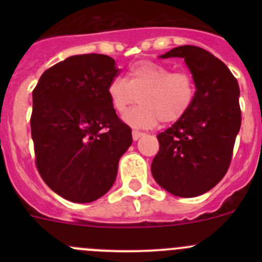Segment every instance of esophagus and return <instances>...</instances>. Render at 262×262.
I'll use <instances>...</instances> for the list:
<instances>
[{
  "label": "esophagus",
  "instance_id": "34e87169",
  "mask_svg": "<svg viewBox=\"0 0 262 262\" xmlns=\"http://www.w3.org/2000/svg\"><path fill=\"white\" fill-rule=\"evenodd\" d=\"M142 136H143V133H142V132H138V130H133V132H132V137H133L134 141H138V139L141 138Z\"/></svg>",
  "mask_w": 262,
  "mask_h": 262
}]
</instances>
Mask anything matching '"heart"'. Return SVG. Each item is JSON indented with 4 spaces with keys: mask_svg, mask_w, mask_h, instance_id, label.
Returning <instances> with one entry per match:
<instances>
[{
    "mask_svg": "<svg viewBox=\"0 0 262 262\" xmlns=\"http://www.w3.org/2000/svg\"><path fill=\"white\" fill-rule=\"evenodd\" d=\"M196 95L191 73L172 71L152 60H138L129 66L126 81L113 78L107 97L113 109L124 114L130 105L139 104L124 115V121L134 128H153L160 121L176 123L189 113Z\"/></svg>",
    "mask_w": 262,
    "mask_h": 262,
    "instance_id": "obj_1",
    "label": "heart"
}]
</instances>
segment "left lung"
Listing matches in <instances>:
<instances>
[{
    "instance_id": "8db88e82",
    "label": "left lung",
    "mask_w": 262,
    "mask_h": 262,
    "mask_svg": "<svg viewBox=\"0 0 262 262\" xmlns=\"http://www.w3.org/2000/svg\"><path fill=\"white\" fill-rule=\"evenodd\" d=\"M184 58L196 84L194 104L181 120L157 136L160 150L150 171L166 191L192 198L209 191L228 171L241 128L239 87L226 64L195 46L161 58Z\"/></svg>"
}]
</instances>
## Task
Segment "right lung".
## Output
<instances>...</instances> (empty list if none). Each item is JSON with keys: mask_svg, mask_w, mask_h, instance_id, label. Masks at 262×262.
Returning <instances> with one entry per match:
<instances>
[{"mask_svg": "<svg viewBox=\"0 0 262 262\" xmlns=\"http://www.w3.org/2000/svg\"><path fill=\"white\" fill-rule=\"evenodd\" d=\"M119 72L109 55H72L47 70L33 91L36 167L50 189L70 202L91 203L106 194L133 141L107 97Z\"/></svg>", "mask_w": 262, "mask_h": 262, "instance_id": "right-lung-1", "label": "right lung"}]
</instances>
